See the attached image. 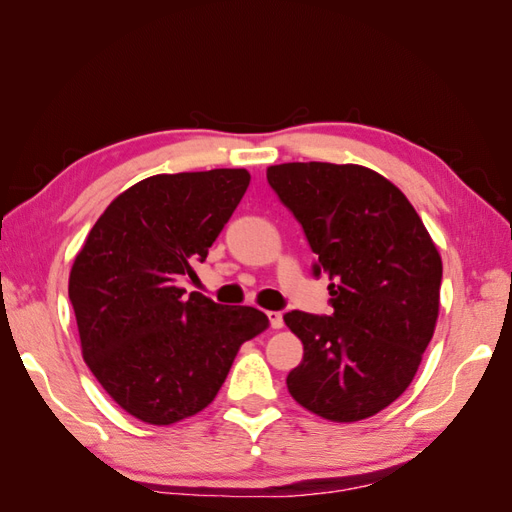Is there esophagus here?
<instances>
[{"label":"esophagus","instance_id":"obj_1","mask_svg":"<svg viewBox=\"0 0 512 512\" xmlns=\"http://www.w3.org/2000/svg\"><path fill=\"white\" fill-rule=\"evenodd\" d=\"M266 314H268V321H270V325H273L275 330H281V328H284V314L277 312V310H268Z\"/></svg>","mask_w":512,"mask_h":512}]
</instances>
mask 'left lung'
<instances>
[{"label":"left lung","mask_w":512,"mask_h":512,"mask_svg":"<svg viewBox=\"0 0 512 512\" xmlns=\"http://www.w3.org/2000/svg\"><path fill=\"white\" fill-rule=\"evenodd\" d=\"M266 178L303 226L314 275L332 281V317L284 314L303 343L290 396L332 422L376 416L411 385L436 330L438 248L405 193L374 169L284 162Z\"/></svg>","instance_id":"obj_1"}]
</instances>
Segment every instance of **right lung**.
<instances>
[{"label":"right lung","mask_w":512,"mask_h":512,"mask_svg":"<svg viewBox=\"0 0 512 512\" xmlns=\"http://www.w3.org/2000/svg\"><path fill=\"white\" fill-rule=\"evenodd\" d=\"M246 169L158 173L110 202L74 257L68 295L90 372L129 416L156 427L209 407L264 312L184 297L248 189Z\"/></svg>","instance_id":"1"}]
</instances>
